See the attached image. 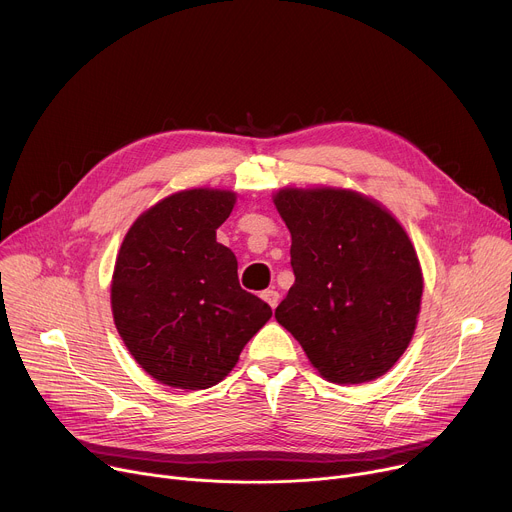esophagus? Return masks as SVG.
Instances as JSON below:
<instances>
[{
  "label": "esophagus",
  "instance_id": "34e87169",
  "mask_svg": "<svg viewBox=\"0 0 512 512\" xmlns=\"http://www.w3.org/2000/svg\"><path fill=\"white\" fill-rule=\"evenodd\" d=\"M272 309L278 305V301H280V295H278V291H274V289H266V291H262V295H260Z\"/></svg>",
  "mask_w": 512,
  "mask_h": 512
}]
</instances>
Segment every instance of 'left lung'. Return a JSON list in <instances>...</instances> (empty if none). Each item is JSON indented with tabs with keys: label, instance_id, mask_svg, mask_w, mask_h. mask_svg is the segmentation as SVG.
Here are the masks:
<instances>
[{
	"label": "left lung",
	"instance_id": "8db88e82",
	"mask_svg": "<svg viewBox=\"0 0 512 512\" xmlns=\"http://www.w3.org/2000/svg\"><path fill=\"white\" fill-rule=\"evenodd\" d=\"M274 205L293 238L295 272L276 321L329 382L382 376L407 350L423 295L401 223L352 191L282 189Z\"/></svg>",
	"mask_w": 512,
	"mask_h": 512
}]
</instances>
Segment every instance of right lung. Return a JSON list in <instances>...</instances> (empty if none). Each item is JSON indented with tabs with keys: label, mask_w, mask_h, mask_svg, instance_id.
Listing matches in <instances>:
<instances>
[{
	"label": "right lung",
	"mask_w": 512,
	"mask_h": 512,
	"mask_svg": "<svg viewBox=\"0 0 512 512\" xmlns=\"http://www.w3.org/2000/svg\"><path fill=\"white\" fill-rule=\"evenodd\" d=\"M236 195L193 189L136 219L111 282L113 321L134 360L158 382L209 388L230 372L272 317L244 291L238 260L215 240Z\"/></svg>",
	"instance_id": "obj_1"
}]
</instances>
